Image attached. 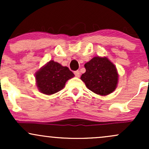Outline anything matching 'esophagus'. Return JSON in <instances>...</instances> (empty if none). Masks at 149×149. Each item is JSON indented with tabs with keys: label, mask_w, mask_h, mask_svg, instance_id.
Masks as SVG:
<instances>
[{
	"label": "esophagus",
	"mask_w": 149,
	"mask_h": 149,
	"mask_svg": "<svg viewBox=\"0 0 149 149\" xmlns=\"http://www.w3.org/2000/svg\"><path fill=\"white\" fill-rule=\"evenodd\" d=\"M74 74L76 77H80V71H74Z\"/></svg>",
	"instance_id": "esophagus-1"
}]
</instances>
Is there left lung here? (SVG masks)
Here are the masks:
<instances>
[{
    "label": "left lung",
    "mask_w": 149,
    "mask_h": 149,
    "mask_svg": "<svg viewBox=\"0 0 149 149\" xmlns=\"http://www.w3.org/2000/svg\"><path fill=\"white\" fill-rule=\"evenodd\" d=\"M86 69L80 79L89 90L97 95H107L117 86V70L107 57H95L85 64Z\"/></svg>",
    "instance_id": "8db88e82"
}]
</instances>
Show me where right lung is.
<instances>
[{
	"mask_svg": "<svg viewBox=\"0 0 149 149\" xmlns=\"http://www.w3.org/2000/svg\"><path fill=\"white\" fill-rule=\"evenodd\" d=\"M73 76L74 74L69 68L50 61L38 71L36 79L39 90L49 95L60 91L66 82Z\"/></svg>",
	"mask_w": 149,
	"mask_h": 149,
	"instance_id": "right-lung-1",
	"label": "right lung"
}]
</instances>
